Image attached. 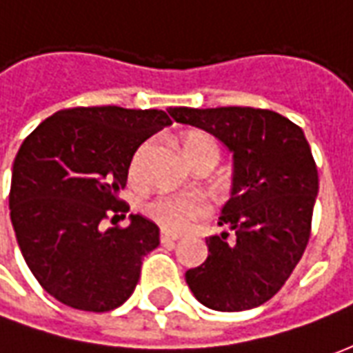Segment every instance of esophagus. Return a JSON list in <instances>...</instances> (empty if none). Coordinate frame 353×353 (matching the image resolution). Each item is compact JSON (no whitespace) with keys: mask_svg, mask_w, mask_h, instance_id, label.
<instances>
[{"mask_svg":"<svg viewBox=\"0 0 353 353\" xmlns=\"http://www.w3.org/2000/svg\"><path fill=\"white\" fill-rule=\"evenodd\" d=\"M177 240H179V236H177V234H172V232H164V230L161 232V242H162V244H174V242H177Z\"/></svg>","mask_w":353,"mask_h":353,"instance_id":"34e87169","label":"esophagus"}]
</instances>
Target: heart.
Wrapping results in <instances>:
<instances>
[{"mask_svg": "<svg viewBox=\"0 0 353 353\" xmlns=\"http://www.w3.org/2000/svg\"><path fill=\"white\" fill-rule=\"evenodd\" d=\"M149 143L139 147L130 164V177H138L141 161L145 157ZM183 151L191 164L204 157H214L217 161L215 141L202 132H191L183 138ZM143 214L168 232H187L194 223L210 215V204L202 196L194 194H159L143 204Z\"/></svg>", "mask_w": 353, "mask_h": 353, "instance_id": "heart-1", "label": "heart"}]
</instances>
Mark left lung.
I'll use <instances>...</instances> for the list:
<instances>
[{"mask_svg": "<svg viewBox=\"0 0 353 353\" xmlns=\"http://www.w3.org/2000/svg\"><path fill=\"white\" fill-rule=\"evenodd\" d=\"M176 123L214 134L234 154L232 196L208 259L185 274L219 312L261 306L288 281L310 240L318 166L301 126L270 109L170 108Z\"/></svg>", "mask_w": 353, "mask_h": 353, "instance_id": "8db88e82", "label": "left lung"}]
</instances>
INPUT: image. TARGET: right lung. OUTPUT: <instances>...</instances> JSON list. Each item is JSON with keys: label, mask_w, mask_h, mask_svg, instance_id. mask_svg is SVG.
<instances>
[{"label": "right lung", "mask_w": 353, "mask_h": 353, "mask_svg": "<svg viewBox=\"0 0 353 353\" xmlns=\"http://www.w3.org/2000/svg\"><path fill=\"white\" fill-rule=\"evenodd\" d=\"M172 121L161 109H62L45 119L12 164L9 208L22 257L65 306L109 312L134 293L159 227L119 199L138 147Z\"/></svg>", "instance_id": "add662e5"}]
</instances>
